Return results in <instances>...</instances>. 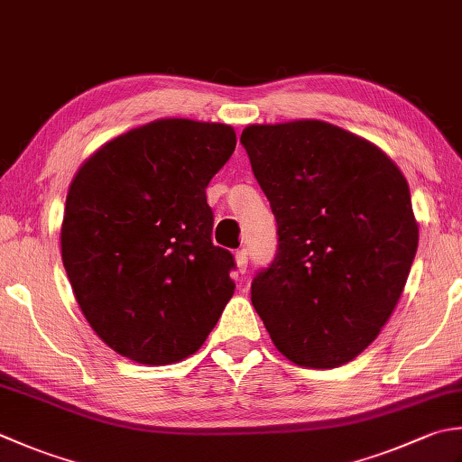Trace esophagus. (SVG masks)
<instances>
[{
	"label": "esophagus",
	"mask_w": 462,
	"mask_h": 462,
	"mask_svg": "<svg viewBox=\"0 0 462 462\" xmlns=\"http://www.w3.org/2000/svg\"><path fill=\"white\" fill-rule=\"evenodd\" d=\"M234 260H236L238 273L240 274H246V270H248V254H246V250H238L236 254H234Z\"/></svg>",
	"instance_id": "1"
}]
</instances>
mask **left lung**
Masks as SVG:
<instances>
[{"label": "left lung", "mask_w": 462, "mask_h": 462, "mask_svg": "<svg viewBox=\"0 0 462 462\" xmlns=\"http://www.w3.org/2000/svg\"><path fill=\"white\" fill-rule=\"evenodd\" d=\"M240 142L280 242L252 304L294 365H346L391 319L417 254L409 182L373 142L322 120L250 124Z\"/></svg>", "instance_id": "8db88e82"}]
</instances>
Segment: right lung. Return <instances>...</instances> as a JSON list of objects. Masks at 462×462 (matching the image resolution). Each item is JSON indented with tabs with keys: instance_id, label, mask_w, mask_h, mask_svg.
Wrapping results in <instances>:
<instances>
[{
	"instance_id": "obj_1",
	"label": "right lung",
	"mask_w": 462,
	"mask_h": 462,
	"mask_svg": "<svg viewBox=\"0 0 462 462\" xmlns=\"http://www.w3.org/2000/svg\"><path fill=\"white\" fill-rule=\"evenodd\" d=\"M236 148L228 124L160 117L116 135L76 171L61 260L94 332L138 365H174L204 345L234 294L212 244L206 186Z\"/></svg>"
}]
</instances>
